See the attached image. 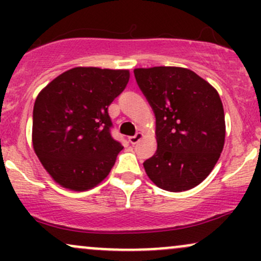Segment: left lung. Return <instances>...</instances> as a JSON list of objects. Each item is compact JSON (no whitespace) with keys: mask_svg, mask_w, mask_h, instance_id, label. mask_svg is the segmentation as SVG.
Segmentation results:
<instances>
[{"mask_svg":"<svg viewBox=\"0 0 261 261\" xmlns=\"http://www.w3.org/2000/svg\"><path fill=\"white\" fill-rule=\"evenodd\" d=\"M130 71L74 67L40 91L33 110V149L60 187L87 191L109 175L122 145L110 134L108 107Z\"/></svg>","mask_w":261,"mask_h":261,"instance_id":"1","label":"left lung"}]
</instances>
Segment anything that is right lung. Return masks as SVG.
<instances>
[{
  "mask_svg": "<svg viewBox=\"0 0 261 261\" xmlns=\"http://www.w3.org/2000/svg\"><path fill=\"white\" fill-rule=\"evenodd\" d=\"M134 73L155 115L157 151L143 163L146 174L172 193L197 187L224 146L226 122L217 91L188 68L158 66Z\"/></svg>",
  "mask_w": 261,
  "mask_h": 261,
  "instance_id": "add662e5",
  "label": "right lung"
}]
</instances>
